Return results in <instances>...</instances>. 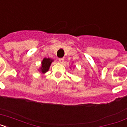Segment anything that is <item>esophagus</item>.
<instances>
[{
	"label": "esophagus",
	"instance_id": "obj_1",
	"mask_svg": "<svg viewBox=\"0 0 127 127\" xmlns=\"http://www.w3.org/2000/svg\"><path fill=\"white\" fill-rule=\"evenodd\" d=\"M58 61H59V62L60 63H63L64 62V58H59V59H58Z\"/></svg>",
	"mask_w": 127,
	"mask_h": 127
}]
</instances>
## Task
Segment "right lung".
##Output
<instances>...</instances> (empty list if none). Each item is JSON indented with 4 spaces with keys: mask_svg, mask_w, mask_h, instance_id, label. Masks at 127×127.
<instances>
[{
    "mask_svg": "<svg viewBox=\"0 0 127 127\" xmlns=\"http://www.w3.org/2000/svg\"><path fill=\"white\" fill-rule=\"evenodd\" d=\"M53 61L50 58H44L42 62V67H41V70L42 73H45L49 70L50 66L51 65V62Z\"/></svg>",
    "mask_w": 127,
    "mask_h": 127,
    "instance_id": "obj_1",
    "label": "right lung"
}]
</instances>
